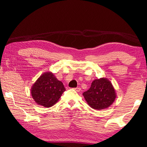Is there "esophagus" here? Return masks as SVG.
<instances>
[{
  "mask_svg": "<svg viewBox=\"0 0 147 147\" xmlns=\"http://www.w3.org/2000/svg\"><path fill=\"white\" fill-rule=\"evenodd\" d=\"M74 89H75L76 92H80V90H81V88H74Z\"/></svg>",
  "mask_w": 147,
  "mask_h": 147,
  "instance_id": "obj_1",
  "label": "esophagus"
}]
</instances>
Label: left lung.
I'll use <instances>...</instances> for the list:
<instances>
[{"label": "left lung", "mask_w": 147, "mask_h": 147, "mask_svg": "<svg viewBox=\"0 0 147 147\" xmlns=\"http://www.w3.org/2000/svg\"><path fill=\"white\" fill-rule=\"evenodd\" d=\"M88 105L93 109L104 110L113 104L116 98V90L106 78L94 80L90 89L83 93Z\"/></svg>", "instance_id": "1"}]
</instances>
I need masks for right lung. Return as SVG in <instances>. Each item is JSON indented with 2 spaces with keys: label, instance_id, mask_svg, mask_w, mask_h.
<instances>
[{
  "label": "right lung",
  "instance_id": "1",
  "mask_svg": "<svg viewBox=\"0 0 147 147\" xmlns=\"http://www.w3.org/2000/svg\"><path fill=\"white\" fill-rule=\"evenodd\" d=\"M65 90L63 83L51 71L45 72L31 88L32 98L38 105L49 108L55 104Z\"/></svg>",
  "mask_w": 147,
  "mask_h": 147
}]
</instances>
